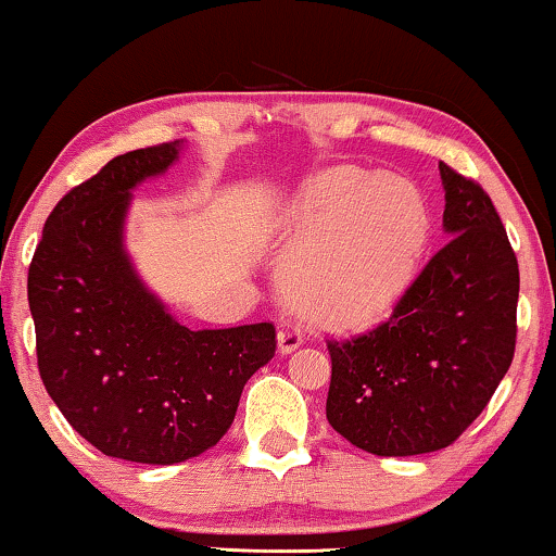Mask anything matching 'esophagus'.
Returning a JSON list of instances; mask_svg holds the SVG:
<instances>
[{"instance_id": "1", "label": "esophagus", "mask_w": 556, "mask_h": 556, "mask_svg": "<svg viewBox=\"0 0 556 556\" xmlns=\"http://www.w3.org/2000/svg\"><path fill=\"white\" fill-rule=\"evenodd\" d=\"M277 340H279V353L287 355V353H292V350L300 348L304 338H302V330L294 323H285L279 327Z\"/></svg>"}]
</instances>
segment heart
I'll return each instance as SVG.
<instances>
[{"mask_svg":"<svg viewBox=\"0 0 556 556\" xmlns=\"http://www.w3.org/2000/svg\"><path fill=\"white\" fill-rule=\"evenodd\" d=\"M428 231L426 203L408 181L334 170L294 218L287 269L294 302L323 325L370 323L410 285Z\"/></svg>","mask_w":556,"mask_h":556,"instance_id":"heart-1","label":"heart"}]
</instances>
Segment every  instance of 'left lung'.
<instances>
[{"instance_id":"8db88e82","label":"left lung","mask_w":556,"mask_h":556,"mask_svg":"<svg viewBox=\"0 0 556 556\" xmlns=\"http://www.w3.org/2000/svg\"><path fill=\"white\" fill-rule=\"evenodd\" d=\"M443 229L386 323L327 340V420L375 456L441 451L481 416L516 348L519 264L489 193L445 163Z\"/></svg>"}]
</instances>
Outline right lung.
Segmentation results:
<instances>
[{
  "label": "right lung",
  "mask_w": 556,
  "mask_h": 556,
  "mask_svg": "<svg viewBox=\"0 0 556 556\" xmlns=\"http://www.w3.org/2000/svg\"><path fill=\"white\" fill-rule=\"evenodd\" d=\"M181 140L115 155L47 216L27 277L37 367L67 424L105 456L170 466L222 441L247 380L275 357L271 323L189 330L123 249L130 189Z\"/></svg>",
  "instance_id": "obj_1"
}]
</instances>
